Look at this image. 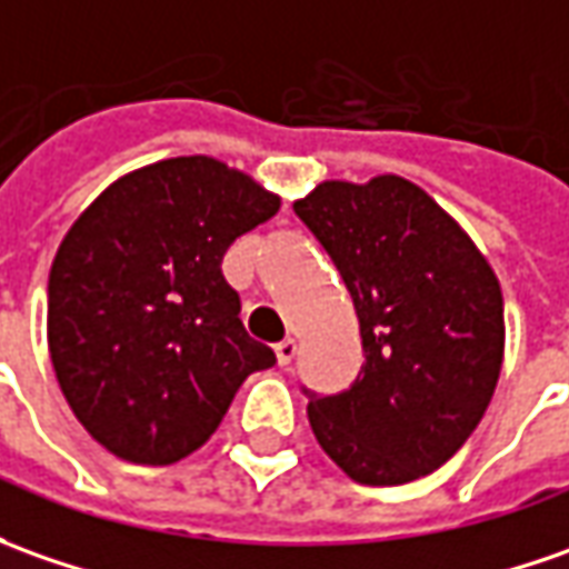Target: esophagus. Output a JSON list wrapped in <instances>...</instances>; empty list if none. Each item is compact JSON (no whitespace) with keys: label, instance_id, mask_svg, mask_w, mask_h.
Returning <instances> with one entry per match:
<instances>
[{"label":"esophagus","instance_id":"34e87169","mask_svg":"<svg viewBox=\"0 0 569 569\" xmlns=\"http://www.w3.org/2000/svg\"><path fill=\"white\" fill-rule=\"evenodd\" d=\"M277 361H280V367H289L292 365V358H296V351H299V346H296V339H283V342H277Z\"/></svg>","mask_w":569,"mask_h":569}]
</instances>
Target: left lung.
I'll list each match as a JSON object with an SVG mask.
<instances>
[{
	"instance_id": "obj_1",
	"label": "left lung",
	"mask_w": 569,
	"mask_h": 569,
	"mask_svg": "<svg viewBox=\"0 0 569 569\" xmlns=\"http://www.w3.org/2000/svg\"><path fill=\"white\" fill-rule=\"evenodd\" d=\"M351 292L365 365L308 420L355 482L401 486L467 442L496 392L505 305L486 258L415 183H320L292 204Z\"/></svg>"
}]
</instances>
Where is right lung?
<instances>
[{
  "label": "right lung",
  "mask_w": 569,
  "mask_h": 569,
  "mask_svg": "<svg viewBox=\"0 0 569 569\" xmlns=\"http://www.w3.org/2000/svg\"><path fill=\"white\" fill-rule=\"evenodd\" d=\"M277 211L252 177L192 154L127 173L68 230L49 273V351L96 442L123 461H180L242 380L277 365L220 270L236 236Z\"/></svg>",
  "instance_id": "add662e5"
}]
</instances>
